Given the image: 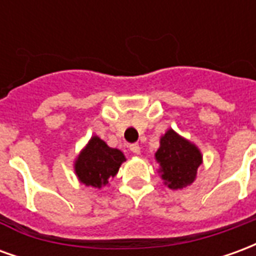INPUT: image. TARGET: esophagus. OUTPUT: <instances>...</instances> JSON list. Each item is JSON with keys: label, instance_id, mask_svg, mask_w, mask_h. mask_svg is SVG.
Returning <instances> with one entry per match:
<instances>
[{"label": "esophagus", "instance_id": "1", "mask_svg": "<svg viewBox=\"0 0 256 256\" xmlns=\"http://www.w3.org/2000/svg\"><path fill=\"white\" fill-rule=\"evenodd\" d=\"M130 150L133 152L134 155H140V154H141V146H140L138 144L130 145Z\"/></svg>", "mask_w": 256, "mask_h": 256}]
</instances>
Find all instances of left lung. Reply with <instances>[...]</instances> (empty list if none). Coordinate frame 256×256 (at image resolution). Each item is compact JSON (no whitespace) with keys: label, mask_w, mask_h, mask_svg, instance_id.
Masks as SVG:
<instances>
[{"label":"left lung","mask_w":256,"mask_h":256,"mask_svg":"<svg viewBox=\"0 0 256 256\" xmlns=\"http://www.w3.org/2000/svg\"><path fill=\"white\" fill-rule=\"evenodd\" d=\"M159 163L158 172L163 184L172 190H178L194 182L203 155L196 145L184 138L172 128L160 137V146L155 154Z\"/></svg>","instance_id":"1"}]
</instances>
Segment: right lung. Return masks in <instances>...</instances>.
<instances>
[{
  "label": "right lung",
  "mask_w": 256,
  "mask_h": 256,
  "mask_svg": "<svg viewBox=\"0 0 256 256\" xmlns=\"http://www.w3.org/2000/svg\"><path fill=\"white\" fill-rule=\"evenodd\" d=\"M126 158L122 150L111 148L100 137L93 136L74 162V172L79 182L101 189L119 172Z\"/></svg>",
  "instance_id": "right-lung-1"
}]
</instances>
